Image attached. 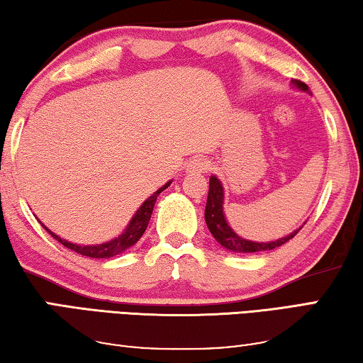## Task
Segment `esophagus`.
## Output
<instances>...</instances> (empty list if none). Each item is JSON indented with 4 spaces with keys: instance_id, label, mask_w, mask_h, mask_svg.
<instances>
[{
    "instance_id": "esophagus-1",
    "label": "esophagus",
    "mask_w": 363,
    "mask_h": 363,
    "mask_svg": "<svg viewBox=\"0 0 363 363\" xmlns=\"http://www.w3.org/2000/svg\"><path fill=\"white\" fill-rule=\"evenodd\" d=\"M211 167V162L206 157H196L193 160H189L186 165V170L189 174H203V172H207Z\"/></svg>"
}]
</instances>
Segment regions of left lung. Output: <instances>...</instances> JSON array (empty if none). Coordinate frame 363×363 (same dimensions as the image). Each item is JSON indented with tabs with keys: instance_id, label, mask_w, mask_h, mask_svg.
<instances>
[{
	"instance_id": "left-lung-1",
	"label": "left lung",
	"mask_w": 363,
	"mask_h": 363,
	"mask_svg": "<svg viewBox=\"0 0 363 363\" xmlns=\"http://www.w3.org/2000/svg\"><path fill=\"white\" fill-rule=\"evenodd\" d=\"M294 85H298L302 90H308L306 83L301 80H294ZM206 223L207 228L212 233V236L220 242L223 247L230 249L233 252H241V254H252V252H260V251H272L278 246L284 245V242L289 241L291 238L296 236L299 230H296L294 233H291L286 238H281L278 241H270V242H254L242 240L241 236H238L233 230L228 227L227 220L223 217V188L220 182L217 180V177H211L209 180V196H207V204H206Z\"/></svg>"
}]
</instances>
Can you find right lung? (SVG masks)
I'll list each match as a JSON object with an SVG mask.
<instances>
[{
    "mask_svg": "<svg viewBox=\"0 0 363 363\" xmlns=\"http://www.w3.org/2000/svg\"><path fill=\"white\" fill-rule=\"evenodd\" d=\"M172 182L165 183V185L157 189L156 193H154L152 196H150L145 203H143V206L140 207L138 211H136V213L132 218V222L128 223V227L125 228V231L123 233L116 238V240H112L109 242H104V245H96V246H79V245H72V242L69 241H64L59 238L57 235L52 233V231L48 230L45 225L43 228L50 233L55 240H57L59 242H61L62 246H65L67 249H70V251L74 252H79L82 255H86V257H93V259H108V257H112V255H117L125 251V249H128L130 246H133L136 241L140 240V238L143 236V233H145V230L147 227V223H150V218H151V213H152V209H154V204H156V199L159 193H162L165 188H167L170 185Z\"/></svg>",
    "mask_w": 363,
    "mask_h": 363,
    "instance_id": "1",
    "label": "right lung"
}]
</instances>
